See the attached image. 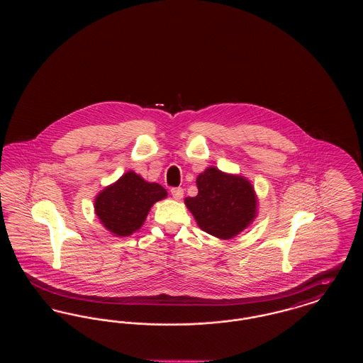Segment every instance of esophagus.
Returning <instances> with one entry per match:
<instances>
[{
    "label": "esophagus",
    "mask_w": 363,
    "mask_h": 363,
    "mask_svg": "<svg viewBox=\"0 0 363 363\" xmlns=\"http://www.w3.org/2000/svg\"><path fill=\"white\" fill-rule=\"evenodd\" d=\"M170 191H172V196L175 200H181L184 197V189L182 188H173Z\"/></svg>",
    "instance_id": "34e87169"
}]
</instances>
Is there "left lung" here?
<instances>
[{"label": "left lung", "instance_id": "obj_1", "mask_svg": "<svg viewBox=\"0 0 363 363\" xmlns=\"http://www.w3.org/2000/svg\"><path fill=\"white\" fill-rule=\"evenodd\" d=\"M197 196L186 197L185 204L208 234L233 238L255 219L257 200L245 178L209 167L197 177Z\"/></svg>", "mask_w": 363, "mask_h": 363}]
</instances>
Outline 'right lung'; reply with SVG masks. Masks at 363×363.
<instances>
[{"label": "right lung", "instance_id": "obj_1", "mask_svg": "<svg viewBox=\"0 0 363 363\" xmlns=\"http://www.w3.org/2000/svg\"><path fill=\"white\" fill-rule=\"evenodd\" d=\"M166 196L167 191L159 184L145 182L129 172L98 194L95 211L108 231L126 237L141 227L152 204Z\"/></svg>", "mask_w": 363, "mask_h": 363}]
</instances>
